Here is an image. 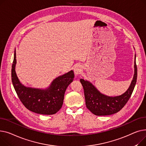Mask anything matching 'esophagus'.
<instances>
[{"instance_id": "1", "label": "esophagus", "mask_w": 146, "mask_h": 146, "mask_svg": "<svg viewBox=\"0 0 146 146\" xmlns=\"http://www.w3.org/2000/svg\"><path fill=\"white\" fill-rule=\"evenodd\" d=\"M82 71V66H81L80 65H76L75 68H74V73L76 75H78L79 74H80L81 73Z\"/></svg>"}]
</instances>
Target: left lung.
Returning <instances> with one entry per match:
<instances>
[{"label":"left lung","mask_w":146,"mask_h":146,"mask_svg":"<svg viewBox=\"0 0 146 146\" xmlns=\"http://www.w3.org/2000/svg\"><path fill=\"white\" fill-rule=\"evenodd\" d=\"M134 75L130 87L122 95L108 97L101 94L89 81L80 80L82 85L85 104L91 112L96 115H109L118 113L129 100L135 87L137 78V68L134 59Z\"/></svg>","instance_id":"obj_1"}]
</instances>
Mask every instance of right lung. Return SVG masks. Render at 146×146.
I'll return each instance as SVG.
<instances>
[{"label": "right lung", "mask_w": 146, "mask_h": 146, "mask_svg": "<svg viewBox=\"0 0 146 146\" xmlns=\"http://www.w3.org/2000/svg\"><path fill=\"white\" fill-rule=\"evenodd\" d=\"M16 50L12 66V81L14 88L23 106L35 113L52 115L56 113L63 104L64 94L74 77L73 71L60 76L53 81L45 90L26 87L22 85L16 76Z\"/></svg>", "instance_id": "right-lung-1"}]
</instances>
